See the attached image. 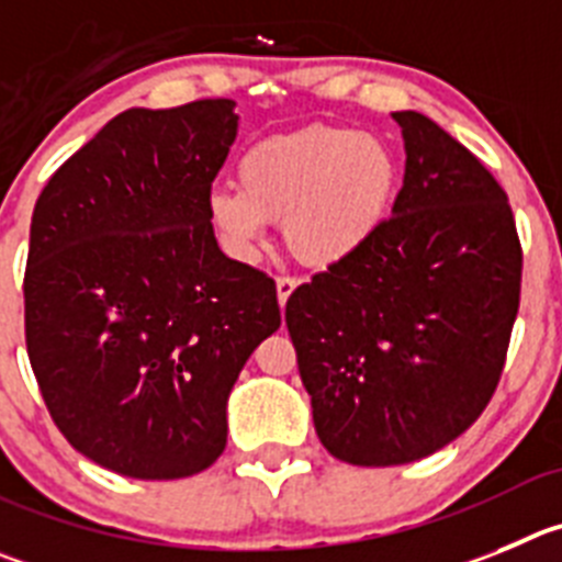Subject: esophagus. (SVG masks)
Segmentation results:
<instances>
[{
  "mask_svg": "<svg viewBox=\"0 0 562 562\" xmlns=\"http://www.w3.org/2000/svg\"><path fill=\"white\" fill-rule=\"evenodd\" d=\"M296 285H299L296 277H277V299H280V305H285L288 296L296 291Z\"/></svg>",
  "mask_w": 562,
  "mask_h": 562,
  "instance_id": "34e87169",
  "label": "esophagus"
}]
</instances>
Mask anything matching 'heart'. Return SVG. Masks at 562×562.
<instances>
[{
  "instance_id": "b5f03b06",
  "label": "heart",
  "mask_w": 562,
  "mask_h": 562,
  "mask_svg": "<svg viewBox=\"0 0 562 562\" xmlns=\"http://www.w3.org/2000/svg\"><path fill=\"white\" fill-rule=\"evenodd\" d=\"M238 186H213L207 216L224 249L249 263L269 222L299 263L333 269L352 260L391 218L400 191V160L371 133L346 127L274 135L238 162Z\"/></svg>"
}]
</instances>
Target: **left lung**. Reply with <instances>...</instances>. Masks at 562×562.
Returning a JSON list of instances; mask_svg holds the SVG:
<instances>
[{
    "instance_id": "left-lung-1",
    "label": "left lung",
    "mask_w": 562,
    "mask_h": 562,
    "mask_svg": "<svg viewBox=\"0 0 562 562\" xmlns=\"http://www.w3.org/2000/svg\"><path fill=\"white\" fill-rule=\"evenodd\" d=\"M391 115L407 155L391 218L285 305L318 440L352 465L429 458L476 422L505 369L521 293V244L499 182L432 119Z\"/></svg>"
}]
</instances>
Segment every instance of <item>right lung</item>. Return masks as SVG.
I'll use <instances>...</instances> for the list:
<instances>
[{"label":"right lung","mask_w":562,"mask_h":562,"mask_svg":"<svg viewBox=\"0 0 562 562\" xmlns=\"http://www.w3.org/2000/svg\"><path fill=\"white\" fill-rule=\"evenodd\" d=\"M235 135L233 99L124 110L35 202L30 363L68 443L115 474L216 463L229 391L280 327L274 282L229 260L207 216Z\"/></svg>","instance_id":"1"}]
</instances>
